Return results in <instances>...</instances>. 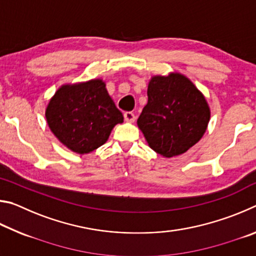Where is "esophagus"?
Wrapping results in <instances>:
<instances>
[{
  "label": "esophagus",
  "mask_w": 256,
  "mask_h": 256,
  "mask_svg": "<svg viewBox=\"0 0 256 256\" xmlns=\"http://www.w3.org/2000/svg\"><path fill=\"white\" fill-rule=\"evenodd\" d=\"M124 118L126 122L133 123L134 120H136V115H134L132 112H124Z\"/></svg>",
  "instance_id": "obj_1"
}]
</instances>
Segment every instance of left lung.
Masks as SVG:
<instances>
[{"instance_id":"obj_1","label":"left lung","mask_w":256,"mask_h":256,"mask_svg":"<svg viewBox=\"0 0 256 256\" xmlns=\"http://www.w3.org/2000/svg\"><path fill=\"white\" fill-rule=\"evenodd\" d=\"M148 104L138 118L151 149L162 157L182 154L201 140L210 120L206 99L180 73L154 76L148 84Z\"/></svg>"}]
</instances>
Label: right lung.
<instances>
[{
    "mask_svg": "<svg viewBox=\"0 0 256 256\" xmlns=\"http://www.w3.org/2000/svg\"><path fill=\"white\" fill-rule=\"evenodd\" d=\"M45 116L60 144L79 154L102 146L124 120L102 79L62 86L50 98Z\"/></svg>",
    "mask_w": 256,
    "mask_h": 256,
    "instance_id": "right-lung-1",
    "label": "right lung"
}]
</instances>
